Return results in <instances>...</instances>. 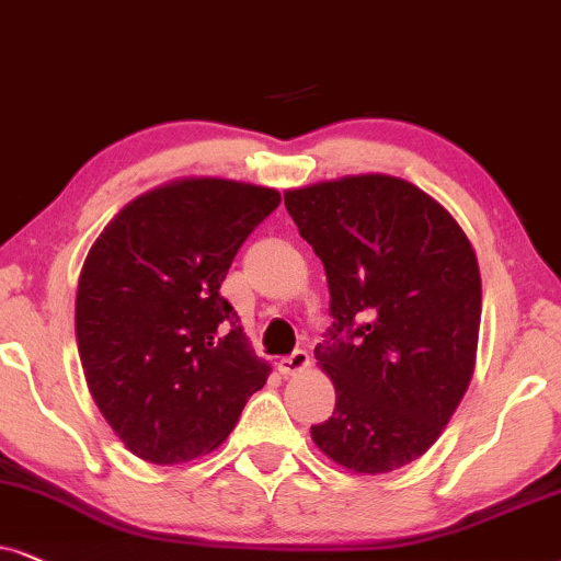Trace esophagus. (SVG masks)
Here are the masks:
<instances>
[{"mask_svg": "<svg viewBox=\"0 0 561 561\" xmlns=\"http://www.w3.org/2000/svg\"><path fill=\"white\" fill-rule=\"evenodd\" d=\"M308 367H310V354H308V351H302V348H297L295 354H289V356L276 362V369H279L285 377L300 375V371H305Z\"/></svg>", "mask_w": 561, "mask_h": 561, "instance_id": "1", "label": "esophagus"}]
</instances>
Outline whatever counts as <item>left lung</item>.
Returning a JSON list of instances; mask_svg holds the SVG:
<instances>
[{"label": "left lung", "instance_id": "obj_1", "mask_svg": "<svg viewBox=\"0 0 561 561\" xmlns=\"http://www.w3.org/2000/svg\"><path fill=\"white\" fill-rule=\"evenodd\" d=\"M331 289L320 369L335 410L312 442L335 465L385 474L442 436L474 371L482 282L459 222L405 179L343 176L285 194Z\"/></svg>", "mask_w": 561, "mask_h": 561}]
</instances>
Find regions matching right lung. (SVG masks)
<instances>
[{
	"mask_svg": "<svg viewBox=\"0 0 561 561\" xmlns=\"http://www.w3.org/2000/svg\"><path fill=\"white\" fill-rule=\"evenodd\" d=\"M282 203L268 186L179 179L133 199L96 238L77 289L89 392L151 465L218 449L268 364L220 285L251 230Z\"/></svg>",
	"mask_w": 561,
	"mask_h": 561,
	"instance_id": "1",
	"label": "right lung"
}]
</instances>
